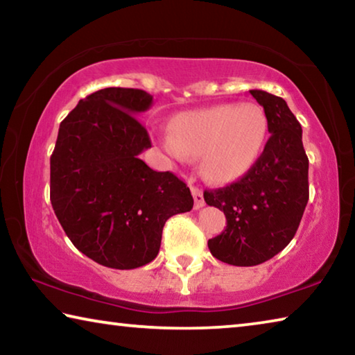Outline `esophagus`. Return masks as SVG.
<instances>
[{"label": "esophagus", "mask_w": 355, "mask_h": 355, "mask_svg": "<svg viewBox=\"0 0 355 355\" xmlns=\"http://www.w3.org/2000/svg\"><path fill=\"white\" fill-rule=\"evenodd\" d=\"M191 194H192V197H194V208L196 209H200L203 205H205L202 189L197 188V186H191Z\"/></svg>", "instance_id": "esophagus-1"}]
</instances>
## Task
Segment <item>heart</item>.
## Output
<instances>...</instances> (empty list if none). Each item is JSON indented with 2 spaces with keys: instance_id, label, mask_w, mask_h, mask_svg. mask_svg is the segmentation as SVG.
Listing matches in <instances>:
<instances>
[{
  "instance_id": "heart-1",
  "label": "heart",
  "mask_w": 355,
  "mask_h": 355,
  "mask_svg": "<svg viewBox=\"0 0 355 355\" xmlns=\"http://www.w3.org/2000/svg\"><path fill=\"white\" fill-rule=\"evenodd\" d=\"M268 139V117L254 103H227L186 111L171 122V135L159 142L172 158L202 156L205 175L227 183L257 164Z\"/></svg>"
}]
</instances>
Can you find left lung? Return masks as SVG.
Returning <instances> with one entry per match:
<instances>
[{
	"mask_svg": "<svg viewBox=\"0 0 355 355\" xmlns=\"http://www.w3.org/2000/svg\"><path fill=\"white\" fill-rule=\"evenodd\" d=\"M250 94L263 106L271 137L239 182L203 192L208 205L227 218L225 230L208 241L209 252L233 266H255L284 250L309 202V158L300 123L284 98L258 89Z\"/></svg>",
	"mask_w": 355,
	"mask_h": 355,
	"instance_id": "1",
	"label": "left lung"
}]
</instances>
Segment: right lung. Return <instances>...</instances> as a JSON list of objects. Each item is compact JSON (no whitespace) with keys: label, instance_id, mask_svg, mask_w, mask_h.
<instances>
[{"label":"right lung","instance_id":"add662e5","mask_svg":"<svg viewBox=\"0 0 355 355\" xmlns=\"http://www.w3.org/2000/svg\"><path fill=\"white\" fill-rule=\"evenodd\" d=\"M152 103L141 89L106 87L80 100L59 127L50 159L53 209L75 248L106 268L155 260L166 220L194 205L182 180L139 158L152 142L136 116Z\"/></svg>","mask_w":355,"mask_h":355}]
</instances>
